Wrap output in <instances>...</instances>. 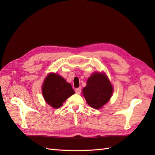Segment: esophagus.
Instances as JSON below:
<instances>
[{
	"label": "esophagus",
	"instance_id": "1",
	"mask_svg": "<svg viewBox=\"0 0 155 155\" xmlns=\"http://www.w3.org/2000/svg\"><path fill=\"white\" fill-rule=\"evenodd\" d=\"M75 93L77 94H80L81 93V88H77V89L75 90Z\"/></svg>",
	"mask_w": 155,
	"mask_h": 155
}]
</instances>
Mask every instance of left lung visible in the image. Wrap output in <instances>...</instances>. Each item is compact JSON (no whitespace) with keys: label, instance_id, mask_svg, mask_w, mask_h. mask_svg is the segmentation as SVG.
I'll return each mask as SVG.
<instances>
[{"label":"left lung","instance_id":"left-lung-1","mask_svg":"<svg viewBox=\"0 0 155 155\" xmlns=\"http://www.w3.org/2000/svg\"><path fill=\"white\" fill-rule=\"evenodd\" d=\"M113 87L106 75L94 73L88 78L87 86L83 88V96L88 105L93 108H101L110 100Z\"/></svg>","mask_w":155,"mask_h":155}]
</instances>
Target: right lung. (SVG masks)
Returning a JSON list of instances; mask_svg holds the SVG:
<instances>
[{
  "mask_svg": "<svg viewBox=\"0 0 155 155\" xmlns=\"http://www.w3.org/2000/svg\"><path fill=\"white\" fill-rule=\"evenodd\" d=\"M74 94L70 83L55 73H50L42 84V94L46 102L54 108H60L62 103Z\"/></svg>",
  "mask_w": 155,
  "mask_h": 155,
  "instance_id": "obj_1",
  "label": "right lung"
}]
</instances>
